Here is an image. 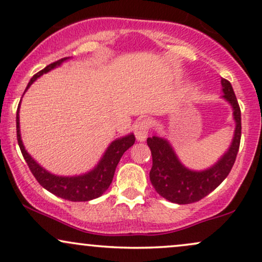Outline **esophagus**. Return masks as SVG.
I'll list each match as a JSON object with an SVG mask.
<instances>
[{"label": "esophagus", "mask_w": 262, "mask_h": 262, "mask_svg": "<svg viewBox=\"0 0 262 262\" xmlns=\"http://www.w3.org/2000/svg\"><path fill=\"white\" fill-rule=\"evenodd\" d=\"M150 121L148 119H142L135 125V136H136L138 142H143L147 140L148 132H149Z\"/></svg>", "instance_id": "obj_1"}]
</instances>
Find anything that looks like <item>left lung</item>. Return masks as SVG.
I'll return each instance as SVG.
<instances>
[{
	"mask_svg": "<svg viewBox=\"0 0 262 262\" xmlns=\"http://www.w3.org/2000/svg\"><path fill=\"white\" fill-rule=\"evenodd\" d=\"M224 98L232 105L235 121L234 136L228 150L221 159L209 169L194 171L187 169L177 158L175 150L165 138L148 137L147 144L150 148L153 165L149 172L151 185L159 194L176 204H190L203 199L228 176L233 166L242 135L241 108L235 98L231 82L221 79Z\"/></svg>",
	"mask_w": 262,
	"mask_h": 262,
	"instance_id": "1",
	"label": "left lung"
}]
</instances>
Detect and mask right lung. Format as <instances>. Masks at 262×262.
Segmentation results:
<instances>
[{
  "label": "right lung",
  "mask_w": 262,
  "mask_h": 262,
  "mask_svg": "<svg viewBox=\"0 0 262 262\" xmlns=\"http://www.w3.org/2000/svg\"><path fill=\"white\" fill-rule=\"evenodd\" d=\"M67 59H69V57L62 58L57 62L51 63L50 66L42 69L41 72L35 74L29 81L25 91L32 85L35 80L43 75V74L48 73L50 70L54 69V68L59 67ZM19 106H20V103H19ZM19 106L17 109V140L29 169H30L32 175L35 176V179L37 180V182L45 189H47L48 192H51L54 195L59 196V198L70 200V202H89V200L101 196L111 186L115 169L121 159L122 154L131 146H134L135 140H136L134 134H130L127 136L113 141L111 146L106 148L104 156L102 157V159L99 160L95 169L83 173V175L57 176L48 172L47 170L38 165L36 161L32 159L30 154L25 150L20 137V127H19Z\"/></svg>",
  "instance_id": "obj_1"
}]
</instances>
